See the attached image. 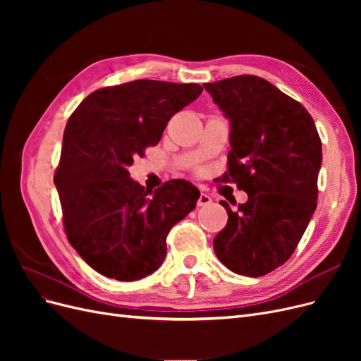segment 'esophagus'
Returning <instances> with one entry per match:
<instances>
[{
  "label": "esophagus",
  "mask_w": 361,
  "mask_h": 361,
  "mask_svg": "<svg viewBox=\"0 0 361 361\" xmlns=\"http://www.w3.org/2000/svg\"><path fill=\"white\" fill-rule=\"evenodd\" d=\"M211 202L212 200H211L209 195H207L206 192H202L199 200H197V206H207V204H211Z\"/></svg>",
  "instance_id": "obj_1"
}]
</instances>
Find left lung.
Masks as SVG:
<instances>
[{"label": "left lung", "mask_w": 361, "mask_h": 361, "mask_svg": "<svg viewBox=\"0 0 361 361\" xmlns=\"http://www.w3.org/2000/svg\"><path fill=\"white\" fill-rule=\"evenodd\" d=\"M231 120V152L223 182L248 200L227 211L214 239L221 264L236 274L260 277L292 256L318 199L322 145L305 108L256 75L203 84Z\"/></svg>", "instance_id": "left-lung-1"}]
</instances>
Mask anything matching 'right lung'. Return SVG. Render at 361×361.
I'll use <instances>...</instances> for the list:
<instances>
[{"label":"right lung","instance_id":"add662e5","mask_svg":"<svg viewBox=\"0 0 361 361\" xmlns=\"http://www.w3.org/2000/svg\"><path fill=\"white\" fill-rule=\"evenodd\" d=\"M202 92L199 84L137 80L90 93L69 117L54 183L71 245L99 274L120 281L152 274L170 228L195 207L200 191L191 182L145 190L128 167Z\"/></svg>","mask_w":361,"mask_h":361}]
</instances>
